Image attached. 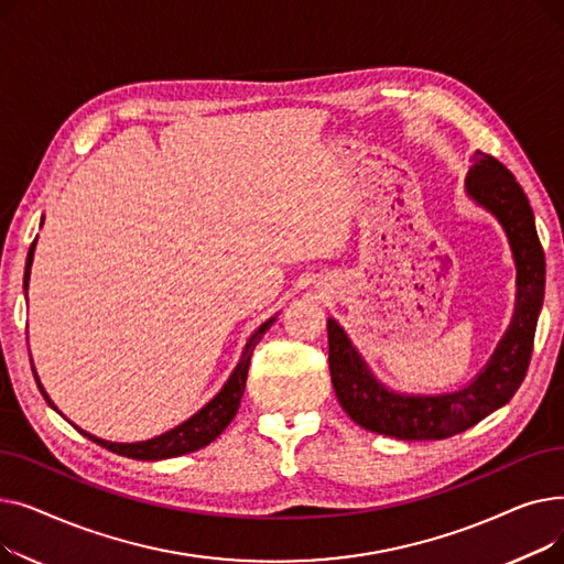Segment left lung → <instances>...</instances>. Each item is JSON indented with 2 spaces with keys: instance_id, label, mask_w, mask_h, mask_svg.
Instances as JSON below:
<instances>
[{
  "instance_id": "1",
  "label": "left lung",
  "mask_w": 564,
  "mask_h": 564,
  "mask_svg": "<svg viewBox=\"0 0 564 564\" xmlns=\"http://www.w3.org/2000/svg\"><path fill=\"white\" fill-rule=\"evenodd\" d=\"M466 196L487 210L508 235L517 267V297L510 327L489 361L464 387L448 393H400L370 370L340 324L329 317V370L340 406L368 432L402 441L448 438L487 419L521 387L544 302L546 262L528 196L514 175L487 153L473 155Z\"/></svg>"
}]
</instances>
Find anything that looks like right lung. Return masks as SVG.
Segmentation results:
<instances>
[{
  "mask_svg": "<svg viewBox=\"0 0 564 564\" xmlns=\"http://www.w3.org/2000/svg\"><path fill=\"white\" fill-rule=\"evenodd\" d=\"M43 226V221H41ZM34 251H36V240L34 245L29 247V253H26V267H24V292L29 290V274H32V262H34ZM279 315V313H276ZM276 315H272L270 319H264L260 327L251 334V338L247 340L245 349H242V357L240 361H237V366L232 368L230 377L226 379V383L221 387V391L210 400L205 402L194 416H189L187 421H183L181 425H175L173 430L164 432V434H158L153 438H145V441H134V443H118V441H105L96 434H88L86 430L77 427L84 436H88L91 441H96L98 446L116 453V455H123V457H130V459H141V462H158V459H171V457H181V455H187V453H194V451H200L205 448L207 443H213L228 425L230 421L235 419L237 409H240V400L245 395V387H247V372H249V364H251V354H253V347L258 345V340L264 336V332L272 327V324L276 322ZM34 377H36V383L39 389L43 393V398L47 400V404L56 409V404L50 400V395L45 393L43 383L39 379V372L34 370ZM62 413V411H58Z\"/></svg>",
  "mask_w": 564,
  "mask_h": 564,
  "instance_id": "add662e5",
  "label": "right lung"
}]
</instances>
